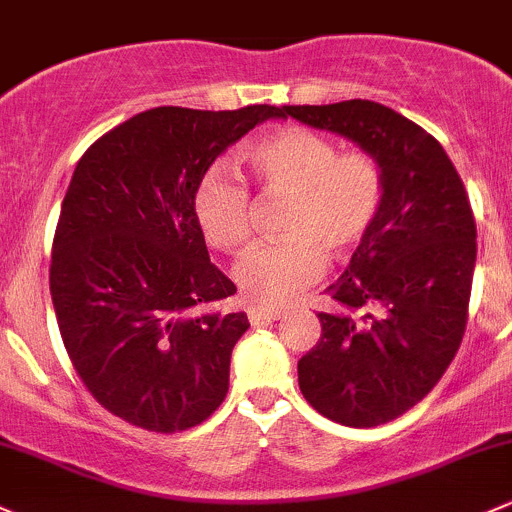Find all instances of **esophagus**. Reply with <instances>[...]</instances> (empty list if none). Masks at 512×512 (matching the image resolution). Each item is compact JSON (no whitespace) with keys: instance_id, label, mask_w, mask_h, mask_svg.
Returning a JSON list of instances; mask_svg holds the SVG:
<instances>
[{"instance_id":"esophagus-1","label":"esophagus","mask_w":512,"mask_h":512,"mask_svg":"<svg viewBox=\"0 0 512 512\" xmlns=\"http://www.w3.org/2000/svg\"><path fill=\"white\" fill-rule=\"evenodd\" d=\"M286 315V310L281 308H263V305H256V308H249V320L251 325L268 323V320H281Z\"/></svg>"}]
</instances>
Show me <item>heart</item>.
I'll list each match as a JSON object with an SVG mask.
<instances>
[{
  "mask_svg": "<svg viewBox=\"0 0 512 512\" xmlns=\"http://www.w3.org/2000/svg\"><path fill=\"white\" fill-rule=\"evenodd\" d=\"M251 170L263 189L291 197L281 231L286 239L256 244L236 263L234 281L246 300L276 305L313 286L335 261L355 254L382 207V175L367 155H337L308 128H283L254 142ZM192 214L204 239L239 251L251 239V194L226 162L204 172L192 194Z\"/></svg>",
  "mask_w": 512,
  "mask_h": 512,
  "instance_id": "obj_1",
  "label": "heart"
}]
</instances>
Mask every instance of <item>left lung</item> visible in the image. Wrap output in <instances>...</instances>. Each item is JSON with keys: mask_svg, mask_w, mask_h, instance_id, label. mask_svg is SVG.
Here are the masks:
<instances>
[{"mask_svg": "<svg viewBox=\"0 0 512 512\" xmlns=\"http://www.w3.org/2000/svg\"><path fill=\"white\" fill-rule=\"evenodd\" d=\"M288 115L352 140L382 175L379 217L328 288L335 308L318 313V345L298 360L310 407L370 429L421 402L451 365L468 320L476 221L444 147L387 105H283Z\"/></svg>", "mask_w": 512, "mask_h": 512, "instance_id": "obj_1", "label": "left lung"}]
</instances>
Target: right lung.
Segmentation results:
<instances>
[{
    "label": "right lung",
    "instance_id": "right-lung-1",
    "mask_svg": "<svg viewBox=\"0 0 512 512\" xmlns=\"http://www.w3.org/2000/svg\"><path fill=\"white\" fill-rule=\"evenodd\" d=\"M276 105L133 115L83 152L51 251V300L68 357L110 414L172 434L202 424L229 392L246 313L209 261L192 194L221 152Z\"/></svg>",
    "mask_w": 512,
    "mask_h": 512
}]
</instances>
